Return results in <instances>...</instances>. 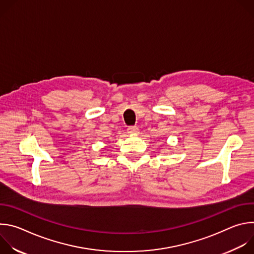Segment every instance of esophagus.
Masks as SVG:
<instances>
[{"mask_svg":"<svg viewBox=\"0 0 254 254\" xmlns=\"http://www.w3.org/2000/svg\"><path fill=\"white\" fill-rule=\"evenodd\" d=\"M139 132V129L137 127H127V133L129 134H137Z\"/></svg>","mask_w":254,"mask_h":254,"instance_id":"1","label":"esophagus"}]
</instances>
